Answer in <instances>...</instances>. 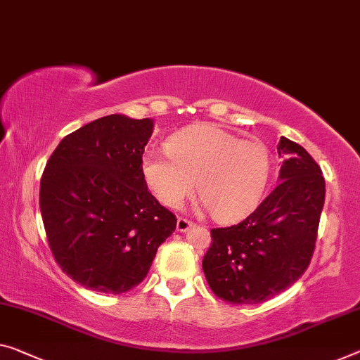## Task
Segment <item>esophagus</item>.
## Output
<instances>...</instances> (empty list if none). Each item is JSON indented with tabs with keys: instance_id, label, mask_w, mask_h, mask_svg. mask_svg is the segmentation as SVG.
Here are the masks:
<instances>
[{
	"instance_id": "1",
	"label": "esophagus",
	"mask_w": 360,
	"mask_h": 360,
	"mask_svg": "<svg viewBox=\"0 0 360 360\" xmlns=\"http://www.w3.org/2000/svg\"><path fill=\"white\" fill-rule=\"evenodd\" d=\"M191 225H193L191 220H188L185 217H179V220H176V230L181 231V233H184V231H186L188 229H190Z\"/></svg>"
}]
</instances>
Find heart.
I'll use <instances>...</instances> for the list:
<instances>
[{
    "mask_svg": "<svg viewBox=\"0 0 360 360\" xmlns=\"http://www.w3.org/2000/svg\"><path fill=\"white\" fill-rule=\"evenodd\" d=\"M167 153L141 159L149 190L164 206L176 209L196 190L201 206L220 222H233L257 206L267 188L272 159L264 143L238 140L217 125L202 124L174 135Z\"/></svg>",
    "mask_w": 360,
    "mask_h": 360,
    "instance_id": "1",
    "label": "heart"
}]
</instances>
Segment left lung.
I'll return each instance as SVG.
<instances>
[{
  "label": "left lung",
  "mask_w": 360,
  "mask_h": 360,
  "mask_svg": "<svg viewBox=\"0 0 360 360\" xmlns=\"http://www.w3.org/2000/svg\"><path fill=\"white\" fill-rule=\"evenodd\" d=\"M274 191L238 225L212 229L202 270L214 295L231 304H259L285 291L306 272L325 201L319 164L281 136Z\"/></svg>",
  "instance_id": "1"
}]
</instances>
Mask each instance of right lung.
<instances>
[{"instance_id": "1", "label": "right lung", "mask_w": 360, "mask_h": 360, "mask_svg": "<svg viewBox=\"0 0 360 360\" xmlns=\"http://www.w3.org/2000/svg\"><path fill=\"white\" fill-rule=\"evenodd\" d=\"M151 119L110 114L63 138L40 181L49 250L72 280L120 295L145 280L176 217L148 191Z\"/></svg>"}]
</instances>
